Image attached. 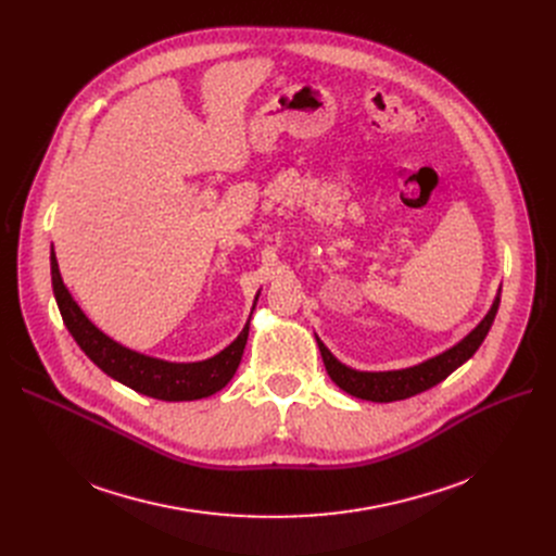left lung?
Masks as SVG:
<instances>
[{"label": "left lung", "mask_w": 556, "mask_h": 556, "mask_svg": "<svg viewBox=\"0 0 556 556\" xmlns=\"http://www.w3.org/2000/svg\"><path fill=\"white\" fill-rule=\"evenodd\" d=\"M498 306H501V288H498V295H495L489 313L482 317V323L469 336H464L457 344L446 349V352L437 354L415 367H405V369L358 371V369L342 365L319 338H317V346H319V354H323L327 374L331 376V381L340 390H344L346 394H352L356 399H365V401H374V403H392V401H401V399H410L415 394H421V392L434 388L437 383H442L448 374H453L459 365L469 361L478 352L482 340L486 338L493 319H495V313H498Z\"/></svg>", "instance_id": "left-lung-1"}]
</instances>
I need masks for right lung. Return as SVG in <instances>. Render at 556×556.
Returning a JSON list of instances; mask_svg holds the SVG:
<instances>
[{"label":"right lung","instance_id":"obj_1","mask_svg":"<svg viewBox=\"0 0 556 556\" xmlns=\"http://www.w3.org/2000/svg\"><path fill=\"white\" fill-rule=\"evenodd\" d=\"M51 286L55 304L61 308L63 323L70 329L72 338L78 342V346L85 352L101 371H105L114 381L124 383L126 388L153 396L160 401H195L212 396L218 390H223L231 376L237 374L243 349L248 342L250 323L243 327L239 338L229 346H225L220 354L198 361V363H168L162 358L143 356L132 349L119 344L105 336L99 327L90 323L80 306L74 302L67 286L63 283L61 270H58L55 252L51 248ZM258 293L254 298L256 306Z\"/></svg>","mask_w":556,"mask_h":556}]
</instances>
